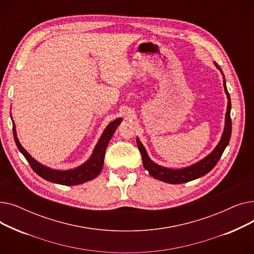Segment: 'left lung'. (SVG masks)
<instances>
[{
	"label": "left lung",
	"instance_id": "obj_1",
	"mask_svg": "<svg viewBox=\"0 0 254 254\" xmlns=\"http://www.w3.org/2000/svg\"><path fill=\"white\" fill-rule=\"evenodd\" d=\"M214 64L217 66L218 70H220V72L223 76V87H224V91L226 93V97H228V109H226V113H225L224 130L222 132V136H221L219 143L217 144L214 150H213L209 155H207L205 158H203L202 161L195 163L194 165H191L190 167H186L183 169H169V168L159 166V165L155 164L154 162H152L149 158L147 152H146V149L144 148L143 144L140 142L139 138H137V145H138V148L142 155L143 166H144L145 170H147L149 172V174L153 178L167 182V183H171V184H181V183H185V182L197 179L199 177L208 174V173L216 166L225 147L229 145L231 135H232L231 97H230V93L228 91V88H226L224 75L220 69V66L216 63H214Z\"/></svg>",
	"mask_w": 254,
	"mask_h": 254
}]
</instances>
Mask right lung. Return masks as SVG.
Masks as SVG:
<instances>
[{
  "mask_svg": "<svg viewBox=\"0 0 254 254\" xmlns=\"http://www.w3.org/2000/svg\"><path fill=\"white\" fill-rule=\"evenodd\" d=\"M122 122H123V118H117L116 120H114V122H112L111 124L107 126L88 161H86L83 165L79 166L77 168H74L71 170H65V171L55 170L38 163L19 143L16 135L15 125L13 120H12V124H13V136H14L17 148L26 158V161L29 162L32 169L40 177H42L43 179L49 182L58 183L62 185H78V184H81V183L95 179L102 172V169L104 166V157H105L106 148L107 146H108V143L111 140L117 127Z\"/></svg>",
  "mask_w": 254,
  "mask_h": 254,
  "instance_id": "add662e5",
  "label": "right lung"
}]
</instances>
